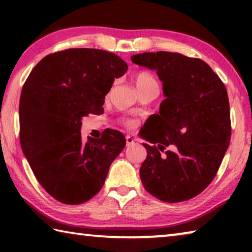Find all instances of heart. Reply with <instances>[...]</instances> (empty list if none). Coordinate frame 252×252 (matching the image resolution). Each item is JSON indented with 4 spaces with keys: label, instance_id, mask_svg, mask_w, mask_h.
Instances as JSON below:
<instances>
[{
    "label": "heart",
    "instance_id": "obj_1",
    "mask_svg": "<svg viewBox=\"0 0 252 252\" xmlns=\"http://www.w3.org/2000/svg\"><path fill=\"white\" fill-rule=\"evenodd\" d=\"M141 100H143V99H141Z\"/></svg>",
    "mask_w": 252,
    "mask_h": 252
}]
</instances>
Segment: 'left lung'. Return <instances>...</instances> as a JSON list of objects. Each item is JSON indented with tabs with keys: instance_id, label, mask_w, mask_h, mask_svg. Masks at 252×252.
I'll list each match as a JSON object with an SVG mask.
<instances>
[{
	"instance_id": "left-lung-1",
	"label": "left lung",
	"mask_w": 252,
	"mask_h": 252,
	"mask_svg": "<svg viewBox=\"0 0 252 252\" xmlns=\"http://www.w3.org/2000/svg\"><path fill=\"white\" fill-rule=\"evenodd\" d=\"M127 70L118 55L69 49L37 63L20 97V141L36 180L55 200L83 203L99 192L121 151V132L81 135L82 119L103 113L114 79Z\"/></svg>"
}]
</instances>
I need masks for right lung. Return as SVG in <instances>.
<instances>
[{
	"instance_id": "add662e5",
	"label": "right lung",
	"mask_w": 252,
	"mask_h": 252,
	"mask_svg": "<svg viewBox=\"0 0 252 252\" xmlns=\"http://www.w3.org/2000/svg\"><path fill=\"white\" fill-rule=\"evenodd\" d=\"M134 64L155 70L164 100L152 114L151 143L140 169L148 192L165 202L195 197L210 185L229 146L231 126L227 90L206 62L180 53L146 52Z\"/></svg>"
}]
</instances>
